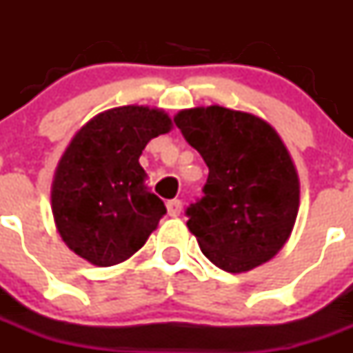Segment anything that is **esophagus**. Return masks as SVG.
Returning <instances> with one entry per match:
<instances>
[{
	"label": "esophagus",
	"mask_w": 353,
	"mask_h": 353,
	"mask_svg": "<svg viewBox=\"0 0 353 353\" xmlns=\"http://www.w3.org/2000/svg\"><path fill=\"white\" fill-rule=\"evenodd\" d=\"M168 214L171 215V217H179L180 212H182V201L180 199H171V201H168Z\"/></svg>",
	"instance_id": "34e87169"
}]
</instances>
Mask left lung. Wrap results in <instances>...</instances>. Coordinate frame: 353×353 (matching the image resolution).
<instances>
[{
  "mask_svg": "<svg viewBox=\"0 0 353 353\" xmlns=\"http://www.w3.org/2000/svg\"><path fill=\"white\" fill-rule=\"evenodd\" d=\"M174 123L208 166L203 196L185 210L201 252L232 274L269 261L299 212V176L281 138L261 118L221 105L180 111Z\"/></svg>",
  "mask_w": 353,
  "mask_h": 353,
  "instance_id": "obj_1",
  "label": "left lung"
}]
</instances>
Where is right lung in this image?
<instances>
[{"instance_id": "right-lung-1", "label": "right lung", "mask_w": 353, "mask_h": 353, "mask_svg": "<svg viewBox=\"0 0 353 353\" xmlns=\"http://www.w3.org/2000/svg\"><path fill=\"white\" fill-rule=\"evenodd\" d=\"M171 129L161 109L123 105L97 114L65 150L52 182V215L65 244L97 267H111L145 245L166 214L150 192L139 155Z\"/></svg>"}]
</instances>
